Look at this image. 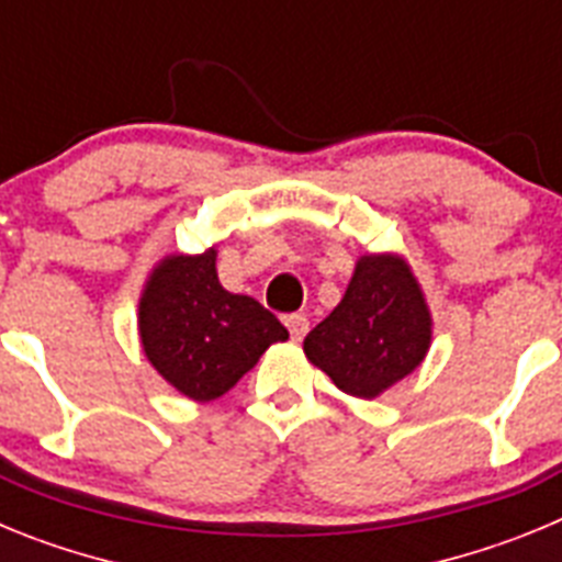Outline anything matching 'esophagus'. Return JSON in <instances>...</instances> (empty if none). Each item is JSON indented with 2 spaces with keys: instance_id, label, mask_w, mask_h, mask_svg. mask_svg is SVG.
Masks as SVG:
<instances>
[{
  "instance_id": "34e87169",
  "label": "esophagus",
  "mask_w": 562,
  "mask_h": 562,
  "mask_svg": "<svg viewBox=\"0 0 562 562\" xmlns=\"http://www.w3.org/2000/svg\"><path fill=\"white\" fill-rule=\"evenodd\" d=\"M286 329H290L292 340H304L306 331H310V321L304 315H286L284 317Z\"/></svg>"
}]
</instances>
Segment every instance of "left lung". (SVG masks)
Wrapping results in <instances>:
<instances>
[{
  "label": "left lung",
  "mask_w": 562,
  "mask_h": 562,
  "mask_svg": "<svg viewBox=\"0 0 562 562\" xmlns=\"http://www.w3.org/2000/svg\"><path fill=\"white\" fill-rule=\"evenodd\" d=\"M430 315L408 265L396 256H362L351 284L304 351L337 389L374 400L425 360Z\"/></svg>",
  "instance_id": "obj_1"
}]
</instances>
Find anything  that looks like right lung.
<instances>
[{"label": "right lung", "instance_id": "add662e5", "mask_svg": "<svg viewBox=\"0 0 562 562\" xmlns=\"http://www.w3.org/2000/svg\"><path fill=\"white\" fill-rule=\"evenodd\" d=\"M290 331L270 310L233 295L216 276V250L166 258L140 301V340L148 360L191 400L227 394Z\"/></svg>", "mask_w": 562, "mask_h": 562}]
</instances>
